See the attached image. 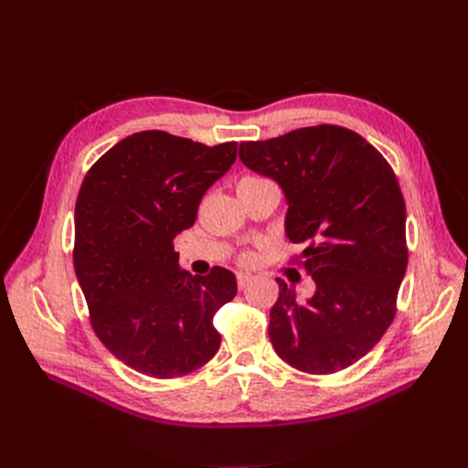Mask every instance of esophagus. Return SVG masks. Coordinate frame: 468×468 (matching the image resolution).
<instances>
[{
  "instance_id": "obj_1",
  "label": "esophagus",
  "mask_w": 468,
  "mask_h": 468,
  "mask_svg": "<svg viewBox=\"0 0 468 468\" xmlns=\"http://www.w3.org/2000/svg\"><path fill=\"white\" fill-rule=\"evenodd\" d=\"M251 281H253V277H251V275H246V273H238V287L242 289V291H244V289L250 285Z\"/></svg>"
}]
</instances>
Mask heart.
<instances>
[{
	"label": "heart",
	"instance_id": "obj_1",
	"mask_svg": "<svg viewBox=\"0 0 468 468\" xmlns=\"http://www.w3.org/2000/svg\"><path fill=\"white\" fill-rule=\"evenodd\" d=\"M258 181H263V179L248 176V177H242V179H239L238 186H250V183H258ZM242 263H246V265L253 263V256H251V253H244V256H242Z\"/></svg>",
	"mask_w": 468,
	"mask_h": 468
}]
</instances>
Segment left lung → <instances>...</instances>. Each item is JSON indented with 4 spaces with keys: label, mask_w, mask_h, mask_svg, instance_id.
<instances>
[{
    "label": "left lung",
    "mask_w": 468,
    "mask_h": 468,
    "mask_svg": "<svg viewBox=\"0 0 468 468\" xmlns=\"http://www.w3.org/2000/svg\"><path fill=\"white\" fill-rule=\"evenodd\" d=\"M239 160L281 186L287 238L306 244L294 261L316 282L301 303L277 279L273 349L303 373L347 369L380 342L396 314L408 265L399 179L375 146L335 124L242 143Z\"/></svg>",
    "instance_id": "8db88e82"
}]
</instances>
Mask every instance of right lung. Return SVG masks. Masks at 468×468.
Wrapping results in <instances>:
<instances>
[{"mask_svg": "<svg viewBox=\"0 0 468 468\" xmlns=\"http://www.w3.org/2000/svg\"><path fill=\"white\" fill-rule=\"evenodd\" d=\"M238 143L205 146L164 131L126 136L88 172L76 201L74 267L101 344L131 369L177 378L220 346L212 318L230 303L232 271L193 277L174 239L195 224Z\"/></svg>", "mask_w": 468, "mask_h": 468, "instance_id": "add662e5", "label": "right lung"}]
</instances>
